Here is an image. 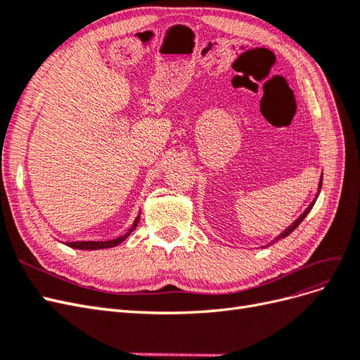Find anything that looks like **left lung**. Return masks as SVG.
I'll return each mask as SVG.
<instances>
[{
  "label": "left lung",
  "instance_id": "8db88e82",
  "mask_svg": "<svg viewBox=\"0 0 360 360\" xmlns=\"http://www.w3.org/2000/svg\"><path fill=\"white\" fill-rule=\"evenodd\" d=\"M321 184H323V174H321V179H320V183H319V192H320V189H321ZM317 197H319V195H317ZM314 204H315V200H314V201H312V202L308 205V209L304 210V212H303V213H302V214L297 217V219L294 221V222H292V224H291V225L287 228L285 231H282V233H281V234H279V236L275 238V242H276V240H279V238H284V237H287L288 234H291L294 230H296V228L299 226V224H300V222L304 219V217H307V214L311 212V209H312V207H314ZM271 243H274V242H271Z\"/></svg>",
  "mask_w": 360,
  "mask_h": 360
}]
</instances>
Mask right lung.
Wrapping results in <instances>:
<instances>
[{"mask_svg":"<svg viewBox=\"0 0 360 360\" xmlns=\"http://www.w3.org/2000/svg\"><path fill=\"white\" fill-rule=\"evenodd\" d=\"M138 222H139V216L136 217V219L134 221V225L130 226V230L126 233V234H123L122 237H117V238H114V240H106V242H68V246H70V248H75V249H106V248H114V246H117V245H120L122 243L123 240H126V238L129 237V234L132 233L135 228H136V225H138Z\"/></svg>","mask_w":360,"mask_h":360,"instance_id":"add662e5","label":"right lung"}]
</instances>
